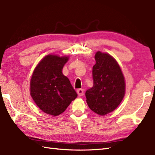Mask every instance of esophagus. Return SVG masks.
I'll return each instance as SVG.
<instances>
[{
    "mask_svg": "<svg viewBox=\"0 0 155 155\" xmlns=\"http://www.w3.org/2000/svg\"><path fill=\"white\" fill-rule=\"evenodd\" d=\"M77 92L78 96H82L84 95V90L82 89V88L78 89Z\"/></svg>",
    "mask_w": 155,
    "mask_h": 155,
    "instance_id": "1",
    "label": "esophagus"
}]
</instances>
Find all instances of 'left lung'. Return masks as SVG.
I'll return each instance as SVG.
<instances>
[{"label": "left lung", "instance_id": "1", "mask_svg": "<svg viewBox=\"0 0 155 155\" xmlns=\"http://www.w3.org/2000/svg\"><path fill=\"white\" fill-rule=\"evenodd\" d=\"M92 68L94 85L86 91L91 110L104 116L116 110L125 93V78L117 61L108 53L96 52Z\"/></svg>", "mask_w": 155, "mask_h": 155}]
</instances>
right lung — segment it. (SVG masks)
I'll list each match as a JSON object with an SVG mask.
<instances>
[{
	"label": "right lung",
	"mask_w": 155,
	"mask_h": 155,
	"mask_svg": "<svg viewBox=\"0 0 155 155\" xmlns=\"http://www.w3.org/2000/svg\"><path fill=\"white\" fill-rule=\"evenodd\" d=\"M69 57L48 55L41 60L32 74L30 95L39 108L51 116L62 114L77 97L62 69Z\"/></svg>",
	"instance_id": "obj_1"
}]
</instances>
